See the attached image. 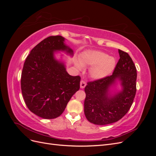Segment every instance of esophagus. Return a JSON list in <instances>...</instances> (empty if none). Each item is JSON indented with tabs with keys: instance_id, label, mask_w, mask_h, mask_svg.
Masks as SVG:
<instances>
[{
	"instance_id": "obj_1",
	"label": "esophagus",
	"mask_w": 156,
	"mask_h": 156,
	"mask_svg": "<svg viewBox=\"0 0 156 156\" xmlns=\"http://www.w3.org/2000/svg\"><path fill=\"white\" fill-rule=\"evenodd\" d=\"M86 82L83 81V80H82V81H81V83H80V87H81V88H84V87H86Z\"/></svg>"
}]
</instances>
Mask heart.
<instances>
[{
  "label": "heart",
  "mask_w": 156,
  "mask_h": 156,
  "mask_svg": "<svg viewBox=\"0 0 156 156\" xmlns=\"http://www.w3.org/2000/svg\"><path fill=\"white\" fill-rule=\"evenodd\" d=\"M81 62H76V67L81 69L83 64L92 66L89 70L90 77L94 79H101L107 77L114 70L116 63L112 57L101 51H89L81 55Z\"/></svg>",
  "instance_id": "b5f03b06"
}]
</instances>
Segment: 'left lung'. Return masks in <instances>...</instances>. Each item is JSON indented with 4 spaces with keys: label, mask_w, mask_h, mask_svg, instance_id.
Masks as SVG:
<instances>
[{
    "label": "left lung",
    "mask_w": 156,
    "mask_h": 156,
    "mask_svg": "<svg viewBox=\"0 0 156 156\" xmlns=\"http://www.w3.org/2000/svg\"><path fill=\"white\" fill-rule=\"evenodd\" d=\"M120 59L112 74L87 83L84 88V115L91 123L106 125L120 120L128 112L136 94V70L128 53L119 49ZM118 78L121 81L122 92L113 97L109 88Z\"/></svg>",
    "instance_id": "obj_1"
}]
</instances>
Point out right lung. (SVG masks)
<instances>
[{
	"instance_id": "right-lung-1",
	"label": "right lung",
	"mask_w": 156,
	"mask_h": 156,
	"mask_svg": "<svg viewBox=\"0 0 156 156\" xmlns=\"http://www.w3.org/2000/svg\"><path fill=\"white\" fill-rule=\"evenodd\" d=\"M55 51H73L61 36H51L33 48L23 65L21 87L29 109L45 119L62 114L68 101L80 88L81 77L72 76L64 63L54 57Z\"/></svg>"
}]
</instances>
